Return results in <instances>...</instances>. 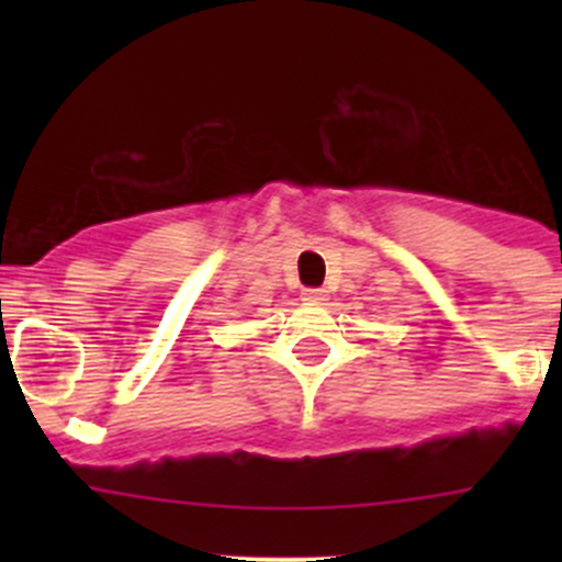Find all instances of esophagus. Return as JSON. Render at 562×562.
Masks as SVG:
<instances>
[{"instance_id":"esophagus-1","label":"esophagus","mask_w":562,"mask_h":562,"mask_svg":"<svg viewBox=\"0 0 562 562\" xmlns=\"http://www.w3.org/2000/svg\"><path fill=\"white\" fill-rule=\"evenodd\" d=\"M302 299H304V302H310V304H323L328 299V293L323 291V288H304Z\"/></svg>"}]
</instances>
